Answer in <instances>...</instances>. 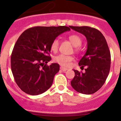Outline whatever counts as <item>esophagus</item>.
<instances>
[{
	"instance_id": "34e87169",
	"label": "esophagus",
	"mask_w": 121,
	"mask_h": 121,
	"mask_svg": "<svg viewBox=\"0 0 121 121\" xmlns=\"http://www.w3.org/2000/svg\"><path fill=\"white\" fill-rule=\"evenodd\" d=\"M60 69H61V70L63 71H66L67 70H68V68H65V67H61Z\"/></svg>"
}]
</instances>
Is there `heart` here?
<instances>
[{"instance_id":"obj_1","label":"heart","mask_w":121,"mask_h":121,"mask_svg":"<svg viewBox=\"0 0 121 121\" xmlns=\"http://www.w3.org/2000/svg\"><path fill=\"white\" fill-rule=\"evenodd\" d=\"M68 39L72 44L75 47H80L82 44V39L79 36L76 35H71L68 37ZM59 40L58 39H54L51 44V50L54 52H56L59 47ZM56 63L63 67L69 66L70 63L73 60V57L70 56H66L64 54H60L54 57V59Z\"/></svg>"}]
</instances>
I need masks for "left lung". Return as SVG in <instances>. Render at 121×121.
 Instances as JSON below:
<instances>
[{
    "label": "left lung",
    "mask_w": 121,
    "mask_h": 121,
    "mask_svg": "<svg viewBox=\"0 0 121 121\" xmlns=\"http://www.w3.org/2000/svg\"><path fill=\"white\" fill-rule=\"evenodd\" d=\"M82 34L87 41V49L79 61L85 73L73 69L75 76L71 81L72 87L80 93L92 94L99 90L106 81L111 67V53L104 36L97 29L88 26H71Z\"/></svg>",
    "instance_id": "left-lung-1"
}]
</instances>
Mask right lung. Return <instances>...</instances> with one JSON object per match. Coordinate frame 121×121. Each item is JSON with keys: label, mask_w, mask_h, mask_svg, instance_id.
Masks as SVG:
<instances>
[{"label": "right lung", "mask_w": 121, "mask_h": 121, "mask_svg": "<svg viewBox=\"0 0 121 121\" xmlns=\"http://www.w3.org/2000/svg\"><path fill=\"white\" fill-rule=\"evenodd\" d=\"M70 29L67 26H38L27 29L20 36L11 56V68L19 87L27 94L37 95L50 88L60 65L52 63L51 44Z\"/></svg>", "instance_id": "1"}]
</instances>
